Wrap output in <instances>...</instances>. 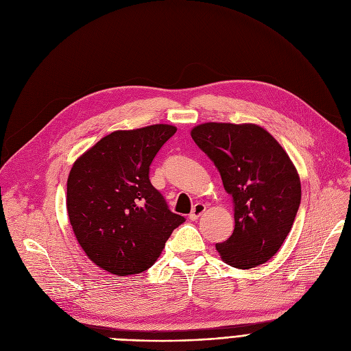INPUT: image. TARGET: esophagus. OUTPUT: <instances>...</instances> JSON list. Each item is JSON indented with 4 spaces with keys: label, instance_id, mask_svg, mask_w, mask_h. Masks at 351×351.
Masks as SVG:
<instances>
[{
    "label": "esophagus",
    "instance_id": "34e87169",
    "mask_svg": "<svg viewBox=\"0 0 351 351\" xmlns=\"http://www.w3.org/2000/svg\"><path fill=\"white\" fill-rule=\"evenodd\" d=\"M206 204H203V203H195L194 206H193V210H191V213H190V220H197L198 217H202L203 215V213L206 211Z\"/></svg>",
    "mask_w": 351,
    "mask_h": 351
}]
</instances>
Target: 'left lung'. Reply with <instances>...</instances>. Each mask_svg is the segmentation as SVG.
Here are the masks:
<instances>
[{"label": "left lung", "mask_w": 351, "mask_h": 351, "mask_svg": "<svg viewBox=\"0 0 351 351\" xmlns=\"http://www.w3.org/2000/svg\"><path fill=\"white\" fill-rule=\"evenodd\" d=\"M191 137L219 170L232 198L234 231L215 248L223 261L247 270L269 261L285 243L302 199L293 161L257 124L204 123Z\"/></svg>", "instance_id": "8db88e82"}]
</instances>
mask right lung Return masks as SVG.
<instances>
[{
    "label": "right lung",
    "instance_id": "add662e5",
    "mask_svg": "<svg viewBox=\"0 0 351 351\" xmlns=\"http://www.w3.org/2000/svg\"><path fill=\"white\" fill-rule=\"evenodd\" d=\"M176 131L169 124L114 131L74 162L66 211L77 241L99 269L115 276L145 271L184 223L148 177L158 149Z\"/></svg>",
    "mask_w": 351,
    "mask_h": 351
}]
</instances>
